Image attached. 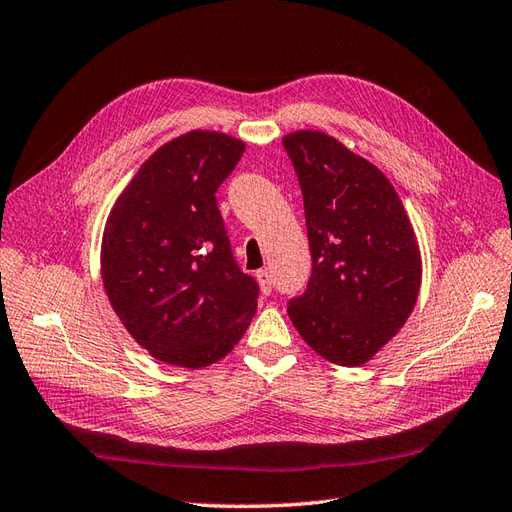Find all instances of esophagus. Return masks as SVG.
I'll list each match as a JSON object with an SVG mask.
<instances>
[{
  "instance_id": "esophagus-1",
  "label": "esophagus",
  "mask_w": 512,
  "mask_h": 512,
  "mask_svg": "<svg viewBox=\"0 0 512 512\" xmlns=\"http://www.w3.org/2000/svg\"><path fill=\"white\" fill-rule=\"evenodd\" d=\"M257 283L261 287V294H270L272 291V276L268 270H257Z\"/></svg>"
}]
</instances>
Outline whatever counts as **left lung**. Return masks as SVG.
Returning a JSON list of instances; mask_svg holds the SVG:
<instances>
[{
	"label": "left lung",
	"mask_w": 512,
	"mask_h": 512,
	"mask_svg": "<svg viewBox=\"0 0 512 512\" xmlns=\"http://www.w3.org/2000/svg\"><path fill=\"white\" fill-rule=\"evenodd\" d=\"M283 145L304 199L313 272L287 313L313 352L341 367L369 362L412 315L422 261L386 175L319 130Z\"/></svg>",
	"instance_id": "1"
}]
</instances>
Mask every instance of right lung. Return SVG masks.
<instances>
[{
  "instance_id": "add662e5",
  "label": "right lung",
  "mask_w": 512,
  "mask_h": 512,
  "mask_svg": "<svg viewBox=\"0 0 512 512\" xmlns=\"http://www.w3.org/2000/svg\"><path fill=\"white\" fill-rule=\"evenodd\" d=\"M244 148L216 130L160 145L115 199L102 233L100 274L115 315L173 367L225 358L257 311L259 287L233 259L216 206Z\"/></svg>"
}]
</instances>
